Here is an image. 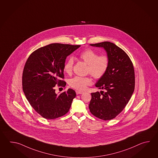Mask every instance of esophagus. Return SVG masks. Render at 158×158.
Returning <instances> with one entry per match:
<instances>
[{
	"mask_svg": "<svg viewBox=\"0 0 158 158\" xmlns=\"http://www.w3.org/2000/svg\"><path fill=\"white\" fill-rule=\"evenodd\" d=\"M84 93V91H76V94H81Z\"/></svg>",
	"mask_w": 158,
	"mask_h": 158,
	"instance_id": "obj_1",
	"label": "esophagus"
}]
</instances>
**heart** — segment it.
<instances>
[{"label": "heart", "mask_w": 158, "mask_h": 158, "mask_svg": "<svg viewBox=\"0 0 158 158\" xmlns=\"http://www.w3.org/2000/svg\"><path fill=\"white\" fill-rule=\"evenodd\" d=\"M79 57L87 64V72L95 78L100 79L106 73L109 65L110 58L107 55L102 54L99 55L97 52L91 48H87L82 51ZM74 60L70 57L65 61L64 65V70L67 74H71L73 70ZM92 83L90 77L76 76L72 78L69 82L70 86L78 90H84L87 86Z\"/></svg>", "instance_id": "heart-1"}]
</instances>
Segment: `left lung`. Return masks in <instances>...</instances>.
Returning <instances> with one entry per match:
<instances>
[{
  "label": "left lung",
  "mask_w": 158,
  "mask_h": 158,
  "mask_svg": "<svg viewBox=\"0 0 158 158\" xmlns=\"http://www.w3.org/2000/svg\"><path fill=\"white\" fill-rule=\"evenodd\" d=\"M90 45L104 48L110 58V65L106 73L95 84L99 89L104 91L91 93L89 108L95 117L110 120L124 109L134 92L133 64L124 51L112 42Z\"/></svg>",
  "instance_id": "obj_1"
}]
</instances>
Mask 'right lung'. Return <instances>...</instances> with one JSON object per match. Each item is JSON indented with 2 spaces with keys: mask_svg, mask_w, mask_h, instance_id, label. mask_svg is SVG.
Wrapping results in <instances>:
<instances>
[{
  "mask_svg": "<svg viewBox=\"0 0 158 158\" xmlns=\"http://www.w3.org/2000/svg\"><path fill=\"white\" fill-rule=\"evenodd\" d=\"M80 46L50 44L34 51L27 59L23 72V89L31 106L44 118H60L70 109L76 95L75 91L68 89L57 95L54 87L56 85L65 86V59Z\"/></svg>",
  "mask_w": 158,
  "mask_h": 158,
  "instance_id": "add662e5",
  "label": "right lung"
}]
</instances>
